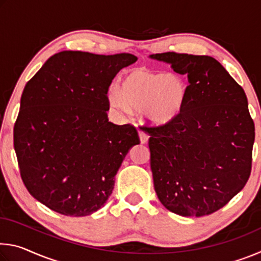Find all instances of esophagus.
Here are the masks:
<instances>
[{
    "mask_svg": "<svg viewBox=\"0 0 261 261\" xmlns=\"http://www.w3.org/2000/svg\"><path fill=\"white\" fill-rule=\"evenodd\" d=\"M148 135L146 134V132H144V131H139V139H140V143L141 144H147V141H148Z\"/></svg>",
    "mask_w": 261,
    "mask_h": 261,
    "instance_id": "34e87169",
    "label": "esophagus"
}]
</instances>
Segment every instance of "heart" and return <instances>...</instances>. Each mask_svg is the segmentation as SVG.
I'll return each instance as SVG.
<instances>
[{"label": "heart", "mask_w": 261, "mask_h": 261, "mask_svg": "<svg viewBox=\"0 0 261 261\" xmlns=\"http://www.w3.org/2000/svg\"><path fill=\"white\" fill-rule=\"evenodd\" d=\"M188 98V86L176 73L154 71L138 67L126 70L120 87H112L107 100L122 113L140 112L143 120L152 126H166L182 116Z\"/></svg>", "instance_id": "obj_1"}]
</instances>
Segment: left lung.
<instances>
[{
    "label": "left lung",
    "instance_id": "obj_1",
    "mask_svg": "<svg viewBox=\"0 0 261 261\" xmlns=\"http://www.w3.org/2000/svg\"><path fill=\"white\" fill-rule=\"evenodd\" d=\"M149 57L187 74V106L170 125L146 127L159 200L182 216L227 205L251 174L254 123L245 92L218 61L168 51Z\"/></svg>",
    "mask_w": 261,
    "mask_h": 261
}]
</instances>
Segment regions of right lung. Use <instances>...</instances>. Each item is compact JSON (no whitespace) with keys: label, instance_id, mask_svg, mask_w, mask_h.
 I'll list each match as a JSON object with an SVG mask.
<instances>
[{"label":"right lung","instance_id":"add662e5","mask_svg":"<svg viewBox=\"0 0 261 261\" xmlns=\"http://www.w3.org/2000/svg\"><path fill=\"white\" fill-rule=\"evenodd\" d=\"M137 61L127 53L64 50L30 79L14 127V147L28 191L51 211L86 216L105 205L115 175L139 137L108 122V87Z\"/></svg>","mask_w":261,"mask_h":261}]
</instances>
